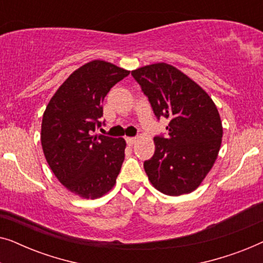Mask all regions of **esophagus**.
Here are the masks:
<instances>
[{
  "label": "esophagus",
  "instance_id": "34e87169",
  "mask_svg": "<svg viewBox=\"0 0 263 263\" xmlns=\"http://www.w3.org/2000/svg\"><path fill=\"white\" fill-rule=\"evenodd\" d=\"M125 140H127V143L129 146L135 145L136 141H138V139H136V138H125Z\"/></svg>",
  "mask_w": 263,
  "mask_h": 263
}]
</instances>
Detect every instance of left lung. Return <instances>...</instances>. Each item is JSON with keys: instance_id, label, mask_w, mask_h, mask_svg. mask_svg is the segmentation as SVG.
<instances>
[{"instance_id": "1", "label": "left lung", "mask_w": 263, "mask_h": 263, "mask_svg": "<svg viewBox=\"0 0 263 263\" xmlns=\"http://www.w3.org/2000/svg\"><path fill=\"white\" fill-rule=\"evenodd\" d=\"M156 116L170 120L167 138H154L153 157L143 163L149 182L165 195L179 196L200 186L221 146L220 115L208 93L171 64L132 70Z\"/></svg>"}]
</instances>
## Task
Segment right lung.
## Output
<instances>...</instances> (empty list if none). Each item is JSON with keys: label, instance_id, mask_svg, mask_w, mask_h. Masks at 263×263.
I'll return each mask as SVG.
<instances>
[{"label": "right lung", "instance_id": "right-lung-1", "mask_svg": "<svg viewBox=\"0 0 263 263\" xmlns=\"http://www.w3.org/2000/svg\"><path fill=\"white\" fill-rule=\"evenodd\" d=\"M129 73L102 60L85 63L60 86L43 114L45 159L64 188L82 199H99L116 184L125 140L92 132L100 125L107 92Z\"/></svg>", "mask_w": 263, "mask_h": 263}]
</instances>
